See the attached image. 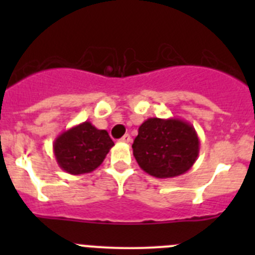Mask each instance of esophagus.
Segmentation results:
<instances>
[{
    "instance_id": "1",
    "label": "esophagus",
    "mask_w": 255,
    "mask_h": 255,
    "mask_svg": "<svg viewBox=\"0 0 255 255\" xmlns=\"http://www.w3.org/2000/svg\"><path fill=\"white\" fill-rule=\"evenodd\" d=\"M120 141H123V143H130V141H131V138H130L129 134H125L123 138L120 139Z\"/></svg>"
}]
</instances>
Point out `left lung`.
Instances as JSON below:
<instances>
[{
    "label": "left lung",
    "mask_w": 255,
    "mask_h": 255,
    "mask_svg": "<svg viewBox=\"0 0 255 255\" xmlns=\"http://www.w3.org/2000/svg\"><path fill=\"white\" fill-rule=\"evenodd\" d=\"M199 148L194 126L176 117H150L139 126L132 143L139 167L158 179L176 177L190 170Z\"/></svg>",
    "instance_id": "8db88e82"
}]
</instances>
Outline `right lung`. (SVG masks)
Listing matches in <instances>:
<instances>
[{
  "label": "right lung",
  "mask_w": 255,
  "mask_h": 255,
  "mask_svg": "<svg viewBox=\"0 0 255 255\" xmlns=\"http://www.w3.org/2000/svg\"><path fill=\"white\" fill-rule=\"evenodd\" d=\"M114 145L106 130L85 121L61 132L53 141V153L65 172L83 175L100 167Z\"/></svg>",
  "instance_id": "right-lung-1"
}]
</instances>
